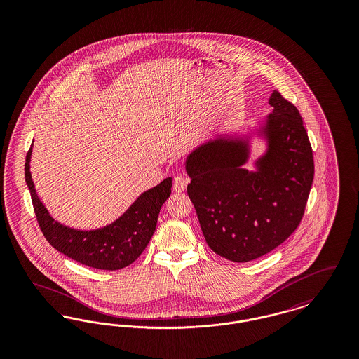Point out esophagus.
<instances>
[{"label": "esophagus", "instance_id": "obj_1", "mask_svg": "<svg viewBox=\"0 0 359 359\" xmlns=\"http://www.w3.org/2000/svg\"><path fill=\"white\" fill-rule=\"evenodd\" d=\"M188 179L186 176H176L173 180V191L175 192H183L187 188Z\"/></svg>", "mask_w": 359, "mask_h": 359}]
</instances>
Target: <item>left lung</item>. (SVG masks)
<instances>
[{
	"instance_id": "left-lung-1",
	"label": "left lung",
	"mask_w": 359,
	"mask_h": 359,
	"mask_svg": "<svg viewBox=\"0 0 359 359\" xmlns=\"http://www.w3.org/2000/svg\"><path fill=\"white\" fill-rule=\"evenodd\" d=\"M257 133L266 151L248 171L249 137L210 140L188 154L187 192L207 245L233 262L272 252L297 229L313 180V156L296 106L274 90Z\"/></svg>"
}]
</instances>
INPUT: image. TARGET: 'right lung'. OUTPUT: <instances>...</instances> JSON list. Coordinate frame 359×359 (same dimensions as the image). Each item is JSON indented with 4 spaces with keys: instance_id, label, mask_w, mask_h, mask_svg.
Returning <instances> with one entry per match:
<instances>
[{
    "instance_id": "add662e5",
    "label": "right lung",
    "mask_w": 359,
    "mask_h": 359,
    "mask_svg": "<svg viewBox=\"0 0 359 359\" xmlns=\"http://www.w3.org/2000/svg\"><path fill=\"white\" fill-rule=\"evenodd\" d=\"M31 154L32 147L25 157V182L39 226L52 246L95 269L118 271L135 262L154 236L160 208L171 195L172 177L142 192L114 222L97 230H78L55 221L39 199L31 176Z\"/></svg>"
}]
</instances>
